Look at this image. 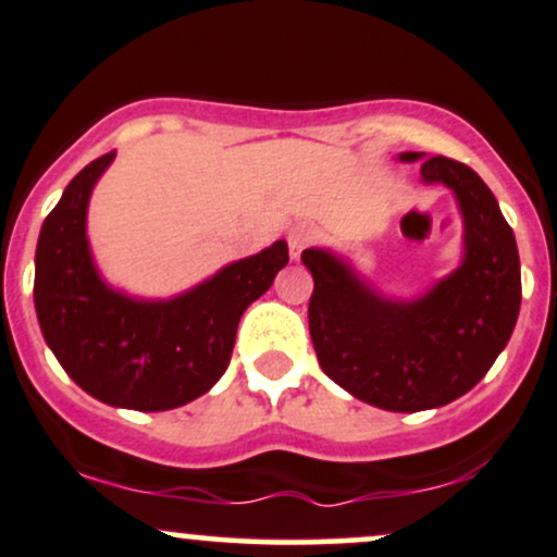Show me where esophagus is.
<instances>
[{
  "instance_id": "1",
  "label": "esophagus",
  "mask_w": 557,
  "mask_h": 557,
  "mask_svg": "<svg viewBox=\"0 0 557 557\" xmlns=\"http://www.w3.org/2000/svg\"><path fill=\"white\" fill-rule=\"evenodd\" d=\"M314 243V233H311L309 227L306 225H298L293 227L290 233H287V246H290V259L293 261H300V257H304L306 248Z\"/></svg>"
}]
</instances>
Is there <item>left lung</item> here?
Instances as JSON below:
<instances>
[{"label":"left lung","instance_id":"8db88e82","mask_svg":"<svg viewBox=\"0 0 557 557\" xmlns=\"http://www.w3.org/2000/svg\"><path fill=\"white\" fill-rule=\"evenodd\" d=\"M419 162L421 181L447 185L463 216V259L419 298L369 285L330 248H306L314 277L309 330L322 372L354 398L385 411H426L461 398L508 345L521 309L513 230L482 177L447 157Z\"/></svg>","mask_w":557,"mask_h":557}]
</instances>
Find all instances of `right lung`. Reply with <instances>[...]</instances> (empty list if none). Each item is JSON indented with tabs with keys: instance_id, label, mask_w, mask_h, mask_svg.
<instances>
[{
	"instance_id": "obj_1",
	"label": "right lung",
	"mask_w": 557,
	"mask_h": 557,
	"mask_svg": "<svg viewBox=\"0 0 557 557\" xmlns=\"http://www.w3.org/2000/svg\"><path fill=\"white\" fill-rule=\"evenodd\" d=\"M114 159H94L44 220L36 246V317L57 361L96 400L170 411L225 374L243 311L287 264V243L222 267L181 296L146 300L107 285L86 235L94 185Z\"/></svg>"
}]
</instances>
